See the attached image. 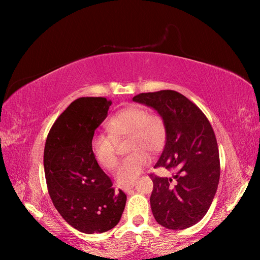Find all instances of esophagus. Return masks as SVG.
<instances>
[{
  "label": "esophagus",
  "instance_id": "obj_1",
  "mask_svg": "<svg viewBox=\"0 0 260 260\" xmlns=\"http://www.w3.org/2000/svg\"><path fill=\"white\" fill-rule=\"evenodd\" d=\"M134 186H135V182H128V183L123 184V185H119L118 187H119V189L123 190V191H125V192H128L131 189H133Z\"/></svg>",
  "mask_w": 260,
  "mask_h": 260
}]
</instances>
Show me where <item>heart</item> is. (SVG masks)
<instances>
[{
	"instance_id": "1",
	"label": "heart",
	"mask_w": 260,
	"mask_h": 260,
	"mask_svg": "<svg viewBox=\"0 0 260 260\" xmlns=\"http://www.w3.org/2000/svg\"><path fill=\"white\" fill-rule=\"evenodd\" d=\"M108 134L97 133L92 136L90 150L96 163L105 170H112L117 163V141L128 137L126 156L116 170L118 183L135 180L151 162L146 152L161 150L167 136L164 120L157 114H150L140 106H131L114 114L106 124Z\"/></svg>"
}]
</instances>
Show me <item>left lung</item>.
<instances>
[{"mask_svg":"<svg viewBox=\"0 0 260 260\" xmlns=\"http://www.w3.org/2000/svg\"><path fill=\"white\" fill-rule=\"evenodd\" d=\"M133 101L155 109L167 128L164 150L154 168L167 169L172 176L150 174L154 218L168 229L192 227L208 212L219 184V150L211 124L178 91L142 92Z\"/></svg>","mask_w":260,"mask_h":260,"instance_id":"1","label":"left lung"}]
</instances>
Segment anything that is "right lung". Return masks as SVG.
<instances>
[{"label": "right lung", "mask_w": 260, "mask_h": 260, "mask_svg": "<svg viewBox=\"0 0 260 260\" xmlns=\"http://www.w3.org/2000/svg\"><path fill=\"white\" fill-rule=\"evenodd\" d=\"M112 101L81 97L71 103L49 132L43 165L49 194L60 215L84 234H102L119 222L126 194L92 157L90 142L107 117Z\"/></svg>", "instance_id": "1"}]
</instances>
